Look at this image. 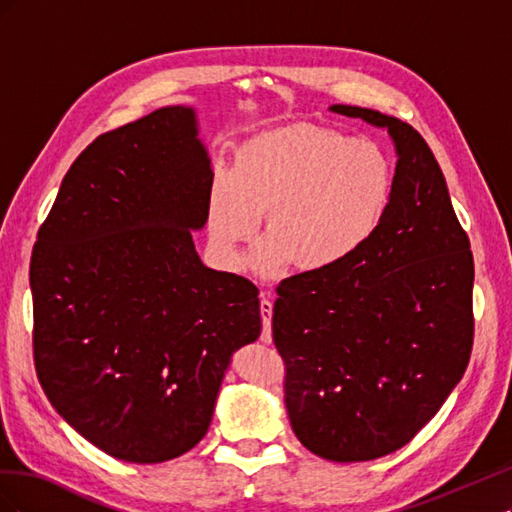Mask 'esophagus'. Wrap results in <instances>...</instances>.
I'll return each mask as SVG.
<instances>
[{
	"label": "esophagus",
	"instance_id": "34e87169",
	"mask_svg": "<svg viewBox=\"0 0 512 512\" xmlns=\"http://www.w3.org/2000/svg\"><path fill=\"white\" fill-rule=\"evenodd\" d=\"M271 316H273V303L271 294L267 290L260 292V318H262V333L260 339L265 344H271Z\"/></svg>",
	"mask_w": 512,
	"mask_h": 512
}]
</instances>
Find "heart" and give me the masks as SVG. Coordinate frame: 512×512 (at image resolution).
<instances>
[{"label":"heart","instance_id":"obj_1","mask_svg":"<svg viewBox=\"0 0 512 512\" xmlns=\"http://www.w3.org/2000/svg\"><path fill=\"white\" fill-rule=\"evenodd\" d=\"M393 188V162L378 143L305 123L273 128L237 149L232 173L213 175L211 243L226 267L241 269L243 245L267 213L271 237L254 254L256 271L273 275L290 260L301 271L331 269L376 235Z\"/></svg>","mask_w":512,"mask_h":512}]
</instances>
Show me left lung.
<instances>
[{"mask_svg":"<svg viewBox=\"0 0 512 512\" xmlns=\"http://www.w3.org/2000/svg\"><path fill=\"white\" fill-rule=\"evenodd\" d=\"M331 111L389 130L393 200L352 258L280 282L273 342L299 442L352 463L406 446L461 380L474 342V258L425 138L371 108Z\"/></svg>","mask_w":512,"mask_h":512,"instance_id":"8db88e82","label":"left lung"}]
</instances>
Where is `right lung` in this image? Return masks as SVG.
Listing matches in <instances>:
<instances>
[{
  "instance_id": "add662e5",
  "label": "right lung",
  "mask_w": 512,
  "mask_h": 512,
  "mask_svg": "<svg viewBox=\"0 0 512 512\" xmlns=\"http://www.w3.org/2000/svg\"><path fill=\"white\" fill-rule=\"evenodd\" d=\"M196 134L188 106L100 134L34 245L38 380L121 461L162 463L203 440L232 352L260 335L258 288L194 250L213 179Z\"/></svg>"
}]
</instances>
